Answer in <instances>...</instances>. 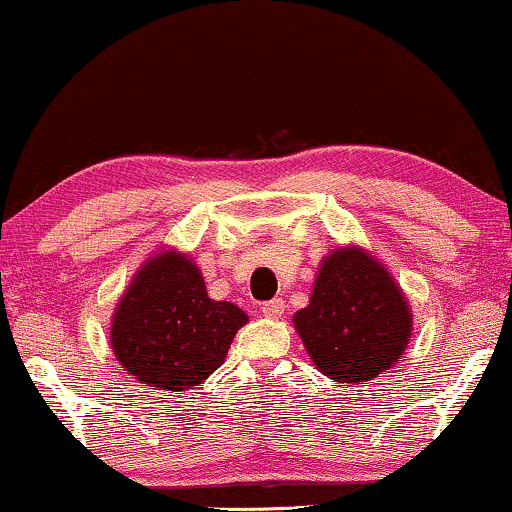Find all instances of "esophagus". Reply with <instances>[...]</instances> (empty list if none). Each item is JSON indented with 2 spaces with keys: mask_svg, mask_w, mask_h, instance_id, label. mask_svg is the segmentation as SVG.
Masks as SVG:
<instances>
[{
  "mask_svg": "<svg viewBox=\"0 0 512 512\" xmlns=\"http://www.w3.org/2000/svg\"><path fill=\"white\" fill-rule=\"evenodd\" d=\"M261 313H263L265 317H272V320H275V317H282V313H284V301H282V298H272V301L263 303Z\"/></svg>",
  "mask_w": 512,
  "mask_h": 512,
  "instance_id": "1",
  "label": "esophagus"
}]
</instances>
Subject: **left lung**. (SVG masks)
Wrapping results in <instances>:
<instances>
[{"label": "left lung", "mask_w": 512, "mask_h": 512, "mask_svg": "<svg viewBox=\"0 0 512 512\" xmlns=\"http://www.w3.org/2000/svg\"><path fill=\"white\" fill-rule=\"evenodd\" d=\"M294 324L324 376L362 383L400 360L411 315L390 272L355 247L324 258L310 305Z\"/></svg>", "instance_id": "obj_1"}]
</instances>
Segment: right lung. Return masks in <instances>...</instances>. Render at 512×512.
Segmentation results:
<instances>
[{
	"label": "right lung",
	"mask_w": 512,
	"mask_h": 512,
	"mask_svg": "<svg viewBox=\"0 0 512 512\" xmlns=\"http://www.w3.org/2000/svg\"><path fill=\"white\" fill-rule=\"evenodd\" d=\"M242 324L244 310L209 298L190 258L167 251L138 270L112 317L110 341L131 376L181 393L221 367Z\"/></svg>",
	"instance_id": "obj_1"
}]
</instances>
